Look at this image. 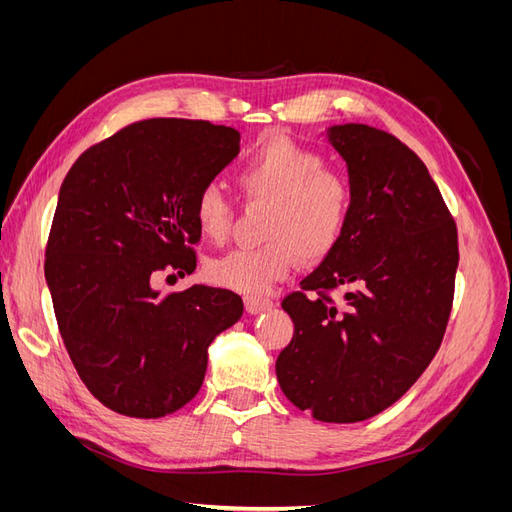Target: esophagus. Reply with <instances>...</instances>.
<instances>
[{
	"instance_id": "34e87169",
	"label": "esophagus",
	"mask_w": 512,
	"mask_h": 512,
	"mask_svg": "<svg viewBox=\"0 0 512 512\" xmlns=\"http://www.w3.org/2000/svg\"><path fill=\"white\" fill-rule=\"evenodd\" d=\"M243 305H245L247 314H260V312H265V309H269L273 305V301L267 297H245Z\"/></svg>"
}]
</instances>
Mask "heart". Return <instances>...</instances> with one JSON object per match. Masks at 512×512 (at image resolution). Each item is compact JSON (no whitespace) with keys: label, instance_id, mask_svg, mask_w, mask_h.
<instances>
[{"label":"heart","instance_id":"heart-1","mask_svg":"<svg viewBox=\"0 0 512 512\" xmlns=\"http://www.w3.org/2000/svg\"><path fill=\"white\" fill-rule=\"evenodd\" d=\"M237 185L252 203L267 205L262 239L207 262V277L222 288L258 294L286 280L297 262L327 258L344 239L352 215L350 181L324 168L314 149L290 138H271L237 170ZM200 235L226 241L232 226L230 200L220 185L207 183L194 198Z\"/></svg>","mask_w":512,"mask_h":512}]
</instances>
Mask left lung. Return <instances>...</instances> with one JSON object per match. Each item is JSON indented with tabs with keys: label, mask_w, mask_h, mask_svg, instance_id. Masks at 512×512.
<instances>
[{
	"label": "left lung",
	"mask_w": 512,
	"mask_h": 512,
	"mask_svg": "<svg viewBox=\"0 0 512 512\" xmlns=\"http://www.w3.org/2000/svg\"><path fill=\"white\" fill-rule=\"evenodd\" d=\"M329 141L348 164L350 224L282 301L294 333L275 371L299 410L356 423L393 406L436 356L453 307L457 226L423 160L393 134L346 123Z\"/></svg>",
	"instance_id": "1"
}]
</instances>
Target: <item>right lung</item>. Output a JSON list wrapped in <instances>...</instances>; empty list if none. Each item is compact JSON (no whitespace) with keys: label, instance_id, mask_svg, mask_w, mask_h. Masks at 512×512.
<instances>
[{"label":"right lung","instance_id":"1","mask_svg":"<svg viewBox=\"0 0 512 512\" xmlns=\"http://www.w3.org/2000/svg\"><path fill=\"white\" fill-rule=\"evenodd\" d=\"M239 138L209 121H136L83 151L61 183L44 277L76 374L117 414L183 408L213 337L243 314L224 288H151L160 271L196 269L194 198L237 158Z\"/></svg>","mask_w":512,"mask_h":512}]
</instances>
